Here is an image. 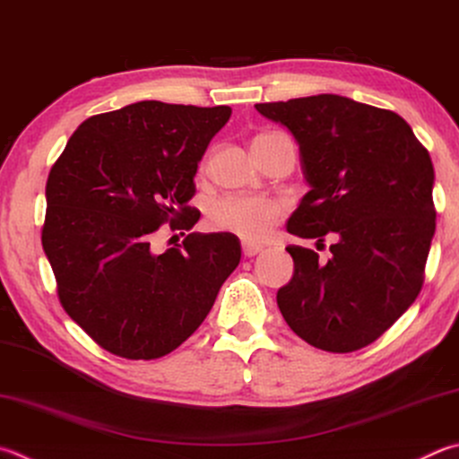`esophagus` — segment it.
Returning <instances> with one entry per match:
<instances>
[{
    "instance_id": "1",
    "label": "esophagus",
    "mask_w": 459,
    "mask_h": 459,
    "mask_svg": "<svg viewBox=\"0 0 459 459\" xmlns=\"http://www.w3.org/2000/svg\"><path fill=\"white\" fill-rule=\"evenodd\" d=\"M263 251L261 245H251V243H243V255L245 256H255Z\"/></svg>"
}]
</instances>
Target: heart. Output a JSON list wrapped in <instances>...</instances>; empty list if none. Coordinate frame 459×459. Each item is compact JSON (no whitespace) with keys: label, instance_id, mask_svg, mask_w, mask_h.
<instances>
[{"label":"heart","instance_id":"obj_1","mask_svg":"<svg viewBox=\"0 0 459 459\" xmlns=\"http://www.w3.org/2000/svg\"><path fill=\"white\" fill-rule=\"evenodd\" d=\"M282 216L277 201L261 196L232 195L216 201L208 211V227L216 232H230L247 243H261L271 235Z\"/></svg>","mask_w":459,"mask_h":459}]
</instances>
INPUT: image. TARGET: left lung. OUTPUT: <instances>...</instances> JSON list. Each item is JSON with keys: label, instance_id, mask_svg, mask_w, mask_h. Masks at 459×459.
Returning a JSON list of instances; mask_svg holds the SVG:
<instances>
[{"label": "left lung", "instance_id": "1", "mask_svg": "<svg viewBox=\"0 0 459 459\" xmlns=\"http://www.w3.org/2000/svg\"><path fill=\"white\" fill-rule=\"evenodd\" d=\"M299 144L311 186L287 221L290 235L323 240L331 258L287 247L295 261L277 305L307 343L357 351L381 337L420 295L436 232L433 164L402 116L337 94L255 104Z\"/></svg>", "mask_w": 459, "mask_h": 459}]
</instances>
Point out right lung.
<instances>
[{"instance_id":"1","label":"right lung","mask_w":459,"mask_h":459,"mask_svg":"<svg viewBox=\"0 0 459 459\" xmlns=\"http://www.w3.org/2000/svg\"><path fill=\"white\" fill-rule=\"evenodd\" d=\"M230 112L144 100L91 116L49 170L41 245L65 313L106 351H174L238 266L229 232H190L164 253L152 245L164 222L195 227L198 162Z\"/></svg>"}]
</instances>
